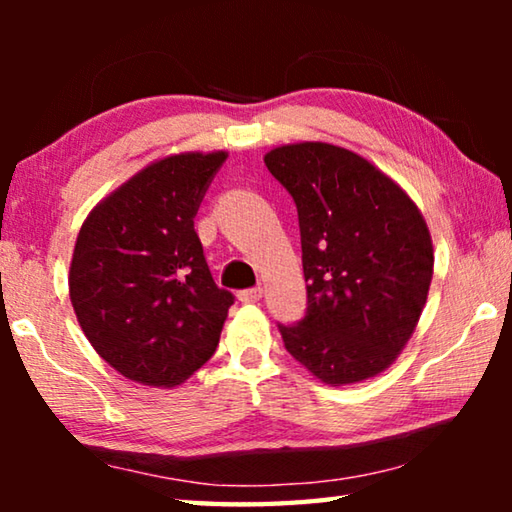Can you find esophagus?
Returning a JSON list of instances; mask_svg holds the SVG:
<instances>
[{
  "label": "esophagus",
  "mask_w": 512,
  "mask_h": 512,
  "mask_svg": "<svg viewBox=\"0 0 512 512\" xmlns=\"http://www.w3.org/2000/svg\"><path fill=\"white\" fill-rule=\"evenodd\" d=\"M262 289H246V291H239V300L244 302V305H253V302H257V300H262Z\"/></svg>",
  "instance_id": "esophagus-1"
}]
</instances>
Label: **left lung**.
Masks as SVG:
<instances>
[{"mask_svg": "<svg viewBox=\"0 0 512 512\" xmlns=\"http://www.w3.org/2000/svg\"><path fill=\"white\" fill-rule=\"evenodd\" d=\"M264 162L298 207L309 298L300 325H280L284 345L329 386L381 375L427 305V221L391 176L343 146L282 144Z\"/></svg>", "mask_w": 512, "mask_h": 512, "instance_id": "obj_1", "label": "left lung"}]
</instances>
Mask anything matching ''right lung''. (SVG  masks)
Masks as SVG:
<instances>
[{"label":"right lung","mask_w":512,"mask_h":512,"mask_svg":"<svg viewBox=\"0 0 512 512\" xmlns=\"http://www.w3.org/2000/svg\"><path fill=\"white\" fill-rule=\"evenodd\" d=\"M228 151L146 164L92 207L69 262L83 334L119 375L180 386L219 345L235 298L216 287L194 216Z\"/></svg>","instance_id":"1"}]
</instances>
